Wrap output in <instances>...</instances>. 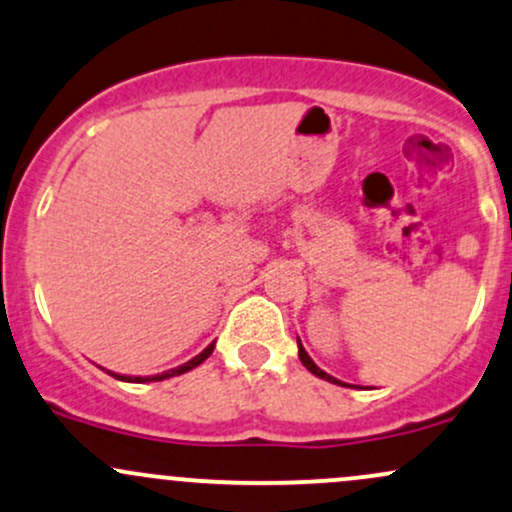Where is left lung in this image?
Listing matches in <instances>:
<instances>
[{
  "mask_svg": "<svg viewBox=\"0 0 512 512\" xmlns=\"http://www.w3.org/2000/svg\"><path fill=\"white\" fill-rule=\"evenodd\" d=\"M299 359H301V364H303V367H306V369H308V372H311V374H316V376H318V379H325V381H330V384H342V381H338V379H335V376L325 374V372H323V369H320V367H318V364H316V362H313V359H311V357H308V352H306V350H303L301 340H299Z\"/></svg>",
  "mask_w": 512,
  "mask_h": 512,
  "instance_id": "1",
  "label": "left lung"
}]
</instances>
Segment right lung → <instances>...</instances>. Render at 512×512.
Returning a JSON list of instances; mask_svg holds the SVG:
<instances>
[{"label": "right lung", "instance_id": "obj_1", "mask_svg": "<svg viewBox=\"0 0 512 512\" xmlns=\"http://www.w3.org/2000/svg\"><path fill=\"white\" fill-rule=\"evenodd\" d=\"M213 347H216V342H211V345L206 347L204 352H199V355L189 359V362H184L182 367L167 369V372H162V374H155V376H128V374H114V372H109V374L114 376V379H119V381H128V384H145V381H162V379H170V376H179V374L189 372V369L199 367V364L204 362V359H209V355H211V352H213Z\"/></svg>", "mask_w": 512, "mask_h": 512}]
</instances>
